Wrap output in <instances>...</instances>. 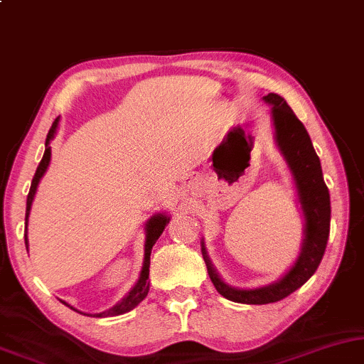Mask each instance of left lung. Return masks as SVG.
<instances>
[{"instance_id":"8db88e82","label":"left lung","mask_w":364,"mask_h":364,"mask_svg":"<svg viewBox=\"0 0 364 364\" xmlns=\"http://www.w3.org/2000/svg\"><path fill=\"white\" fill-rule=\"evenodd\" d=\"M266 103L273 106V121L276 129V141L284 158L291 168L294 181H296L299 203H301L306 230H304V243L301 255L289 273L278 283L256 289H236L228 287L221 281L208 259L203 248L208 274L215 284L216 291L235 303L245 304H268L287 298L298 288H301L314 274L321 263L326 251L329 236V221H331V203L329 191L323 179L321 163L314 151L311 138L304 124L296 118L293 109L279 95L269 93L264 96Z\"/></svg>"}]
</instances>
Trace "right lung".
Wrapping results in <instances>:
<instances>
[{"mask_svg":"<svg viewBox=\"0 0 364 364\" xmlns=\"http://www.w3.org/2000/svg\"><path fill=\"white\" fill-rule=\"evenodd\" d=\"M58 123H60V118L55 119V123L51 124L50 132H48L45 154H43V159H41L40 166L36 168V173H35V176H33V181H31L30 193H28V200H26V228H28V216H30L31 203H33V198H35L38 183H40L41 176L46 171L48 164H50V159H51L50 141H51V138L55 136ZM168 223H169V218L166 215H156V216H153L151 220L148 221V225H146V243H144V261H143V269H141V274H139L138 283L134 284V288L132 289V291L126 294V296L121 299V301L116 304L114 308H111V309H108V311H105V313H96V314H93V316H96V318L118 316V314L132 311L133 308H136L138 304L141 303L144 298H146V294L149 291V281H148V276H149V256H151L153 245L156 243V240L159 238V236H161L164 226H166ZM24 243H26V250H28V238H26V235H24ZM68 306H70V304H68ZM70 308L75 309L73 306H70Z\"/></svg>","mask_w":364,"mask_h":364,"instance_id":"right-lung-1","label":"right lung"}]
</instances>
